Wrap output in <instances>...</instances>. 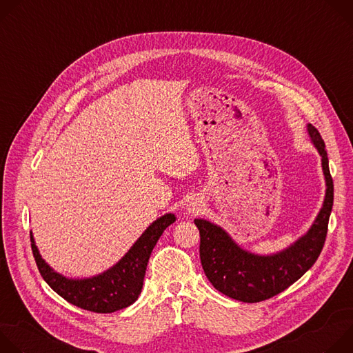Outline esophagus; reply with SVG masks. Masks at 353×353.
<instances>
[{
	"label": "esophagus",
	"mask_w": 353,
	"mask_h": 353,
	"mask_svg": "<svg viewBox=\"0 0 353 353\" xmlns=\"http://www.w3.org/2000/svg\"><path fill=\"white\" fill-rule=\"evenodd\" d=\"M204 208V201L195 196V198H191L188 203H187V212L194 215V214H198L199 211H203Z\"/></svg>",
	"instance_id": "obj_1"
}]
</instances>
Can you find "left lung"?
Here are the masks:
<instances>
[{
    "instance_id": "8db88e82",
    "label": "left lung",
    "mask_w": 353,
    "mask_h": 353,
    "mask_svg": "<svg viewBox=\"0 0 353 353\" xmlns=\"http://www.w3.org/2000/svg\"><path fill=\"white\" fill-rule=\"evenodd\" d=\"M307 134L321 157L325 195L314 222L305 234L281 251L257 254L236 243L222 226L203 218L194 219L201 237V264L210 282L221 293L244 303H257L283 292L317 261L332 211L334 184L320 132L307 124Z\"/></svg>"
}]
</instances>
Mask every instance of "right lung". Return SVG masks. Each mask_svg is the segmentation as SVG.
Masks as SVG:
<instances>
[{"instance_id":"obj_1","label":"right lung","mask_w":353,"mask_h":353,"mask_svg":"<svg viewBox=\"0 0 353 353\" xmlns=\"http://www.w3.org/2000/svg\"><path fill=\"white\" fill-rule=\"evenodd\" d=\"M176 222L169 212L150 223L127 253L106 271L88 278H68L50 267L41 257L30 232L32 251L43 279L68 303L94 313H113L138 299L150 253L168 226Z\"/></svg>"}]
</instances>
